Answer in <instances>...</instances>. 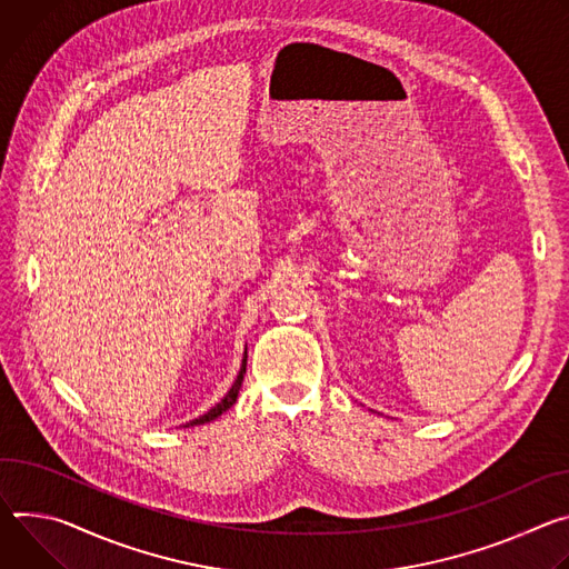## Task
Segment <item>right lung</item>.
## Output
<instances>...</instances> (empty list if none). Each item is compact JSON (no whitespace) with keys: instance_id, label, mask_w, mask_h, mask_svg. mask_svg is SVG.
Segmentation results:
<instances>
[{"instance_id":"obj_1","label":"right lung","mask_w":569,"mask_h":569,"mask_svg":"<svg viewBox=\"0 0 569 569\" xmlns=\"http://www.w3.org/2000/svg\"><path fill=\"white\" fill-rule=\"evenodd\" d=\"M243 372H246V355H243V361H241V368H239V375H237V380H234V385H232V389L228 391V396L217 405V407H212L208 413H203V416H199V418H194V420H189L187 425H182V427H194V425H203V422H210V420H214V418H219L223 411H228L234 402H237V396H239V389H241V382H243Z\"/></svg>"}]
</instances>
